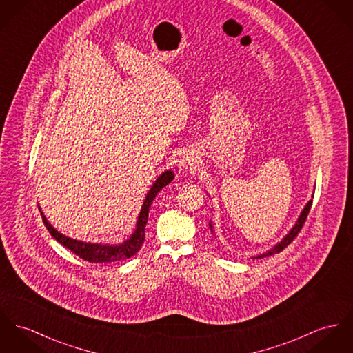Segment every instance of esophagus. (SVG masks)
<instances>
[{"label":"esophagus","mask_w":353,"mask_h":353,"mask_svg":"<svg viewBox=\"0 0 353 353\" xmlns=\"http://www.w3.org/2000/svg\"><path fill=\"white\" fill-rule=\"evenodd\" d=\"M192 161H193V160H190V157H184V159H183V160H181V163H183V165H192Z\"/></svg>","instance_id":"34e87169"}]
</instances>
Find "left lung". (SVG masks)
I'll return each mask as SVG.
<instances>
[{"label":"left lung","instance_id":"obj_1","mask_svg":"<svg viewBox=\"0 0 353 353\" xmlns=\"http://www.w3.org/2000/svg\"><path fill=\"white\" fill-rule=\"evenodd\" d=\"M312 201L313 200H310V201H307V204L305 205V208L302 210V212H301V215H299V220H297V223L294 224V227L289 231V234L279 242V243L275 244L272 248H270L269 251H266L265 254H261V255H258L256 256V259L258 258H265V256H269V255H274V254H278V252H281L286 245H289V244L293 242V239L299 235V231H301V228H302V225H303V223H305V220H306V217H307V214H309V211H310V207H312ZM210 227H211V231H212V224L210 223ZM214 232V231H212Z\"/></svg>","mask_w":353,"mask_h":353}]
</instances>
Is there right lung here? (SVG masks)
I'll return each mask as SVG.
<instances>
[{
	"instance_id": "add662e5",
	"label": "right lung",
	"mask_w": 353,
	"mask_h": 353,
	"mask_svg": "<svg viewBox=\"0 0 353 353\" xmlns=\"http://www.w3.org/2000/svg\"><path fill=\"white\" fill-rule=\"evenodd\" d=\"M174 179V173L172 170H165L161 173V176L154 181L150 190L148 192L143 204L141 207V212L137 219L136 230L130 235L129 239H126L123 243L121 244H101V243H85L81 241H77L72 238H68L59 231H56L54 227L48 223L47 217L43 215L41 216L44 220V224L50 234L54 236V239L68 250H71L74 254L81 256V259L91 262V263H108V262H117L122 259H129L134 254H137L141 248V245L145 241V225L148 223V216H149V208L152 205V201L157 196V193L166 187L172 180Z\"/></svg>"
}]
</instances>
